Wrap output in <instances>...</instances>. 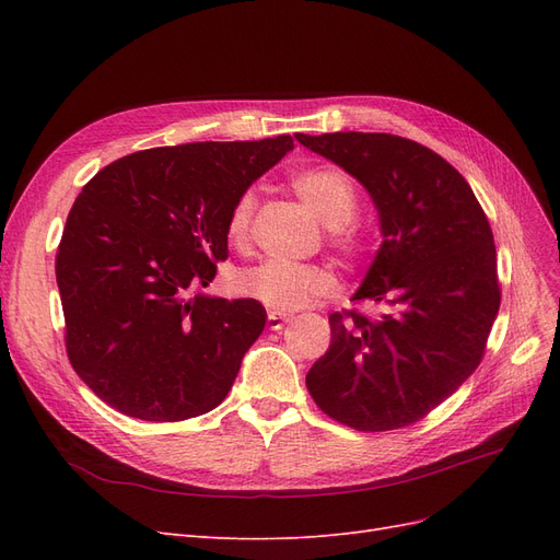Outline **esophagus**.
Here are the masks:
<instances>
[{"instance_id":"obj_1","label":"esophagus","mask_w":560,"mask_h":560,"mask_svg":"<svg viewBox=\"0 0 560 560\" xmlns=\"http://www.w3.org/2000/svg\"><path fill=\"white\" fill-rule=\"evenodd\" d=\"M292 319V315H287V313H280V311H268V329H282L287 322Z\"/></svg>"}]
</instances>
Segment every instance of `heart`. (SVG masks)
<instances>
[{
    "label": "heart",
    "mask_w": 560,
    "mask_h": 560,
    "mask_svg": "<svg viewBox=\"0 0 560 560\" xmlns=\"http://www.w3.org/2000/svg\"><path fill=\"white\" fill-rule=\"evenodd\" d=\"M292 186L325 222L329 247L350 261L362 259L371 241L364 224L354 217L360 210V191L354 182L338 167L317 165L296 173ZM254 210H257L254 189H245L235 196L226 214V238L233 247L245 249L249 245ZM336 284L338 278L327 264H296L284 259H264L235 276L238 294L282 313L299 311L315 299L329 296Z\"/></svg>",
    "instance_id": "heart-1"
}]
</instances>
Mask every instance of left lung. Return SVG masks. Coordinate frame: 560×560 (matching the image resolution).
I'll use <instances>...</instances> for the list:
<instances>
[{"label":"left lung","mask_w":560,"mask_h":560,"mask_svg":"<svg viewBox=\"0 0 560 560\" xmlns=\"http://www.w3.org/2000/svg\"><path fill=\"white\" fill-rule=\"evenodd\" d=\"M296 140L358 177L374 198L383 245L354 303L329 315L331 346L311 366L313 401L341 425H413L483 360L500 308L493 231L467 179L432 149L389 132Z\"/></svg>","instance_id":"1"}]
</instances>
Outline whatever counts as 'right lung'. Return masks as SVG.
I'll list each match as a JSON object with an SVG mask.
<instances>
[{
    "label": "right lung",
    "mask_w": 560,
    "mask_h": 560,
    "mask_svg": "<svg viewBox=\"0 0 560 560\" xmlns=\"http://www.w3.org/2000/svg\"><path fill=\"white\" fill-rule=\"evenodd\" d=\"M292 147V135H278L135 151L77 196L56 254L65 348L116 411L179 422L229 395L266 311L191 292L229 259L235 196Z\"/></svg>",
    "instance_id": "add662e5"
}]
</instances>
